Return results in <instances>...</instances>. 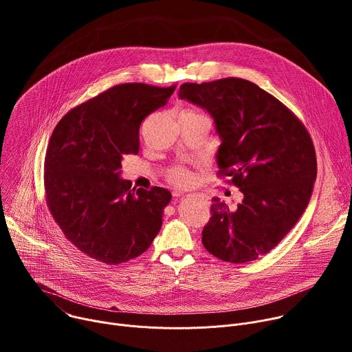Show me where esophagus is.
<instances>
[{
	"mask_svg": "<svg viewBox=\"0 0 352 352\" xmlns=\"http://www.w3.org/2000/svg\"><path fill=\"white\" fill-rule=\"evenodd\" d=\"M182 193L181 192H174V196H181Z\"/></svg>",
	"mask_w": 352,
	"mask_h": 352,
	"instance_id": "obj_1",
	"label": "esophagus"
}]
</instances>
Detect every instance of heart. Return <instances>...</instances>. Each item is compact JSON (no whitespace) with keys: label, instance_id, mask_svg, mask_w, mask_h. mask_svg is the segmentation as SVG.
<instances>
[{"label":"heart","instance_id":"heart-1","mask_svg":"<svg viewBox=\"0 0 352 352\" xmlns=\"http://www.w3.org/2000/svg\"><path fill=\"white\" fill-rule=\"evenodd\" d=\"M168 179L177 185H188L192 179V175L186 168L175 167L168 171Z\"/></svg>","mask_w":352,"mask_h":352}]
</instances>
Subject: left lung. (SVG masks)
Masks as SVG:
<instances>
[{
  "mask_svg": "<svg viewBox=\"0 0 352 352\" xmlns=\"http://www.w3.org/2000/svg\"><path fill=\"white\" fill-rule=\"evenodd\" d=\"M179 97L213 117L221 139L217 174L243 193L235 210L213 199L202 243L224 262L256 261L309 204L318 170L312 138L280 100L246 79L184 83Z\"/></svg>",
  "mask_w": 352,
  "mask_h": 352,
  "instance_id": "left-lung-1",
  "label": "left lung"
}]
</instances>
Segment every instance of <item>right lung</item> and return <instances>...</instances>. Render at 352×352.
Masks as SVG:
<instances>
[{
	"mask_svg": "<svg viewBox=\"0 0 352 352\" xmlns=\"http://www.w3.org/2000/svg\"><path fill=\"white\" fill-rule=\"evenodd\" d=\"M146 83L110 87L68 111L44 159L45 202L67 239L106 265L142 255L156 238L170 190L131 189L121 179L125 155L139 152V126L175 90Z\"/></svg>",
	"mask_w": 352,
	"mask_h": 352,
	"instance_id": "obj_1",
	"label": "right lung"
}]
</instances>
